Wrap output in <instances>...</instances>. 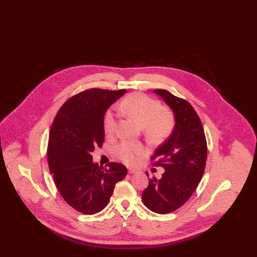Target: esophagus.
<instances>
[{"label":"esophagus","instance_id":"1","mask_svg":"<svg viewBox=\"0 0 257 257\" xmlns=\"http://www.w3.org/2000/svg\"><path fill=\"white\" fill-rule=\"evenodd\" d=\"M128 172H129V173H131V174H133V173H136L137 171L134 170V169H131V168H130V169H128Z\"/></svg>","mask_w":257,"mask_h":257}]
</instances>
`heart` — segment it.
Masks as SVG:
<instances>
[{
	"label": "heart",
	"mask_w": 257,
	"mask_h": 257,
	"mask_svg": "<svg viewBox=\"0 0 257 257\" xmlns=\"http://www.w3.org/2000/svg\"><path fill=\"white\" fill-rule=\"evenodd\" d=\"M144 129L152 141H162L171 134L173 117L167 110H162L159 101L142 93H134L125 98L120 105ZM117 117L112 110H108L104 116V131L111 136L116 130ZM145 153V147L140 144L122 142L115 147V154L126 164L134 163L136 156Z\"/></svg>",
	"instance_id": "1"
}]
</instances>
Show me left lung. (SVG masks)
Returning a JSON list of instances; mask_svg holds the SVG:
<instances>
[{
  "label": "left lung",
  "mask_w": 257,
  "mask_h": 257,
  "mask_svg": "<svg viewBox=\"0 0 257 257\" xmlns=\"http://www.w3.org/2000/svg\"><path fill=\"white\" fill-rule=\"evenodd\" d=\"M153 92L171 108L174 127L152 157L159 159L157 165L165 172L160 180L149 179L143 201L149 210L167 214L181 207L195 192L205 169L207 144L200 119L188 101L165 89Z\"/></svg>",
  "instance_id": "8db88e82"
}]
</instances>
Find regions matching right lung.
Wrapping results in <instances>:
<instances>
[{
    "mask_svg": "<svg viewBox=\"0 0 257 257\" xmlns=\"http://www.w3.org/2000/svg\"><path fill=\"white\" fill-rule=\"evenodd\" d=\"M127 90L91 88L68 99L58 111L50 131L48 165L63 199L75 210L93 215L110 201L114 186L127 174L125 166L101 168L91 153L101 147L104 116Z\"/></svg>",
    "mask_w": 257,
    "mask_h": 257,
    "instance_id": "1",
    "label": "right lung"
}]
</instances>
